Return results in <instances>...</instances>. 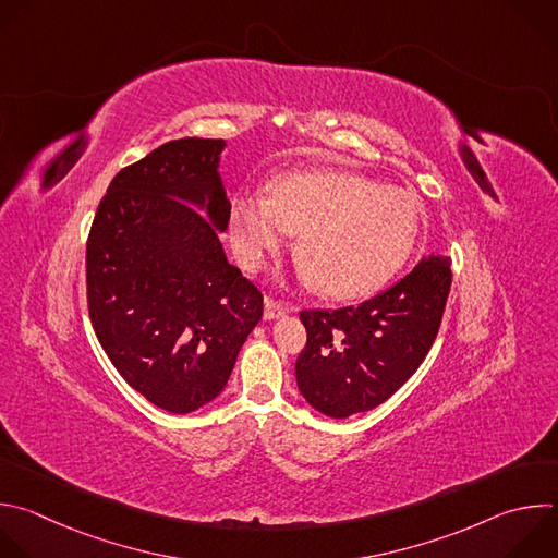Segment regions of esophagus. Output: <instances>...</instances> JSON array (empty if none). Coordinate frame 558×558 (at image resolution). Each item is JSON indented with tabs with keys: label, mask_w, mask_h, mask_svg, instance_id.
<instances>
[{
	"label": "esophagus",
	"mask_w": 558,
	"mask_h": 558,
	"mask_svg": "<svg viewBox=\"0 0 558 558\" xmlns=\"http://www.w3.org/2000/svg\"><path fill=\"white\" fill-rule=\"evenodd\" d=\"M289 311H291L289 304L278 302V300H274V298H265V317H267V319H278V317H282L284 313H289Z\"/></svg>",
	"instance_id": "1"
}]
</instances>
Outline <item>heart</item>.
<instances>
[{
	"mask_svg": "<svg viewBox=\"0 0 558 558\" xmlns=\"http://www.w3.org/2000/svg\"><path fill=\"white\" fill-rule=\"evenodd\" d=\"M421 210L397 185L345 170L282 174L267 195L241 193L232 202V243L245 267L298 236L295 254L315 289L335 300L381 289L408 260Z\"/></svg>",
	"mask_w": 558,
	"mask_h": 558,
	"instance_id": "obj_1",
	"label": "heart"
}]
</instances>
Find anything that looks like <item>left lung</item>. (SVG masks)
<instances>
[{"mask_svg":"<svg viewBox=\"0 0 558 558\" xmlns=\"http://www.w3.org/2000/svg\"><path fill=\"white\" fill-rule=\"evenodd\" d=\"M449 289V258L429 256L359 306L302 311L306 345L295 361L302 397L330 418H348L388 401L425 361Z\"/></svg>","mask_w":558,"mask_h":558,"instance_id":"left-lung-1","label":"left lung"}]
</instances>
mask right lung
Instances as JSON below:
<instances>
[{"label":"right lung","mask_w":558,"mask_h":558,"mask_svg":"<svg viewBox=\"0 0 558 558\" xmlns=\"http://www.w3.org/2000/svg\"><path fill=\"white\" fill-rule=\"evenodd\" d=\"M223 148V140L181 137L122 168L87 239L96 337L120 377L172 414L221 395L263 317V293L219 239L230 221Z\"/></svg>","instance_id":"add662e5"}]
</instances>
